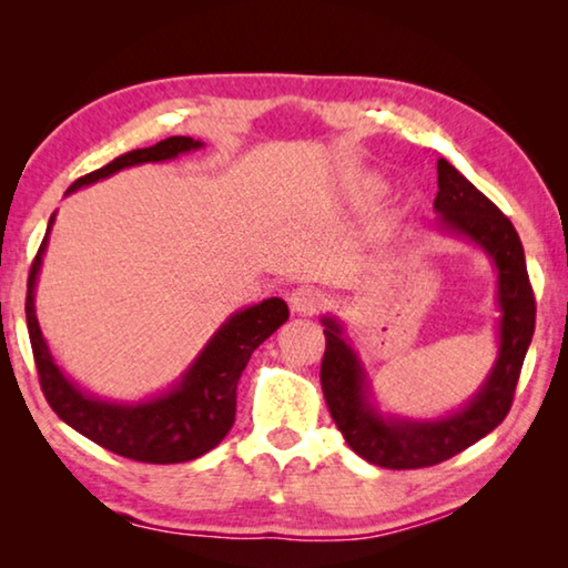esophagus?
<instances>
[{
	"instance_id": "obj_1",
	"label": "esophagus",
	"mask_w": 568,
	"mask_h": 568,
	"mask_svg": "<svg viewBox=\"0 0 568 568\" xmlns=\"http://www.w3.org/2000/svg\"><path fill=\"white\" fill-rule=\"evenodd\" d=\"M287 303H291L293 313H297V315H313V313H318L321 307H323V293L318 291V287L301 285V287H295V291L291 293V297H287Z\"/></svg>"
}]
</instances>
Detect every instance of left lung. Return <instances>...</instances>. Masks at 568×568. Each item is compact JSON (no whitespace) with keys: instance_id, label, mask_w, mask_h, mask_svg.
Instances as JSON below:
<instances>
[{"instance_id":"1","label":"left lung","mask_w":568,"mask_h":568,"mask_svg":"<svg viewBox=\"0 0 568 568\" xmlns=\"http://www.w3.org/2000/svg\"><path fill=\"white\" fill-rule=\"evenodd\" d=\"M438 230L478 245L496 271L498 355L466 406L438 418H400L378 408L368 371L335 315H323L321 386L335 426L355 454L383 468H426L460 454L506 418L528 345L536 301L516 227L448 160H438Z\"/></svg>"}]
</instances>
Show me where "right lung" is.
<instances>
[{
    "instance_id": "obj_1",
    "label": "right lung",
    "mask_w": 568,
    "mask_h": 568,
    "mask_svg": "<svg viewBox=\"0 0 568 568\" xmlns=\"http://www.w3.org/2000/svg\"><path fill=\"white\" fill-rule=\"evenodd\" d=\"M203 142L192 138H168L152 148L132 150L114 158L110 165L74 180L67 195L80 187L94 185L124 168L145 162H168L185 152L200 150ZM54 225V213L47 223V233L27 281V331H30L32 353L40 373V386L52 410L77 434L112 450V454L142 460V464H185L213 450L235 423L237 381L243 376L250 355L265 338L287 321V305L281 297L243 307L220 325L197 358L187 365L180 381L158 396L124 403L98 398L82 390L57 365L47 345L34 307V287L42 271V257Z\"/></svg>"
}]
</instances>
